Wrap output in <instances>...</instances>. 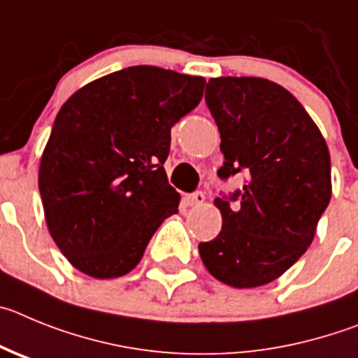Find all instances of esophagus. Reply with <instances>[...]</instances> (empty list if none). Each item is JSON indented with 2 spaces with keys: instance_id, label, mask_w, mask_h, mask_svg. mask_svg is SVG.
<instances>
[{
  "instance_id": "34e87169",
  "label": "esophagus",
  "mask_w": 358,
  "mask_h": 358,
  "mask_svg": "<svg viewBox=\"0 0 358 358\" xmlns=\"http://www.w3.org/2000/svg\"><path fill=\"white\" fill-rule=\"evenodd\" d=\"M187 203H189L191 207H199V205H203V203H205V192L198 191V192H194V194L187 196Z\"/></svg>"
}]
</instances>
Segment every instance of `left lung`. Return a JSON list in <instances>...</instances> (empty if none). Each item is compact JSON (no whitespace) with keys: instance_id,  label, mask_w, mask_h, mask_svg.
<instances>
[{"instance_id":"1","label":"left lung","mask_w":358,"mask_h":358,"mask_svg":"<svg viewBox=\"0 0 358 358\" xmlns=\"http://www.w3.org/2000/svg\"><path fill=\"white\" fill-rule=\"evenodd\" d=\"M205 101L221 134L223 180L246 171L241 191L215 198L223 228L199 243L214 278L235 289L273 282L303 255L331 196L330 151L303 105L278 83L210 78ZM230 201H239L234 209Z\"/></svg>"}]
</instances>
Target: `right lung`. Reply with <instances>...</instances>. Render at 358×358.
Returning <instances> with one entry per match:
<instances>
[{
	"label": "right lung",
	"mask_w": 358,
	"mask_h": 358,
	"mask_svg": "<svg viewBox=\"0 0 358 358\" xmlns=\"http://www.w3.org/2000/svg\"><path fill=\"white\" fill-rule=\"evenodd\" d=\"M205 78L134 66L87 83L62 105L38 167L48 230L92 278L141 262L180 194L167 182L171 127L198 107Z\"/></svg>",
	"instance_id": "add662e5"
}]
</instances>
